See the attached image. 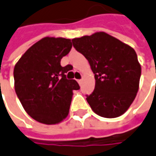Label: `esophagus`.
Listing matches in <instances>:
<instances>
[{"label": "esophagus", "mask_w": 156, "mask_h": 156, "mask_svg": "<svg viewBox=\"0 0 156 156\" xmlns=\"http://www.w3.org/2000/svg\"><path fill=\"white\" fill-rule=\"evenodd\" d=\"M78 83L80 85V84L82 83V79H78Z\"/></svg>", "instance_id": "34e87169"}]
</instances>
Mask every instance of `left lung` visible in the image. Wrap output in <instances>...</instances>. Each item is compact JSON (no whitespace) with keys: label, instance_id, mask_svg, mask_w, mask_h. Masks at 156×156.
Segmentation results:
<instances>
[{"label":"left lung","instance_id":"left-lung-1","mask_svg":"<svg viewBox=\"0 0 156 156\" xmlns=\"http://www.w3.org/2000/svg\"><path fill=\"white\" fill-rule=\"evenodd\" d=\"M73 47L88 60L95 89L86 100L93 112L116 118L129 108L139 89L141 68L129 45L105 32L72 39Z\"/></svg>","mask_w":156,"mask_h":156}]
</instances>
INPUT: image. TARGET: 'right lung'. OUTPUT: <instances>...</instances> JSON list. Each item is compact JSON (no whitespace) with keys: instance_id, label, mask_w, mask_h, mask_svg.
I'll list each match as a JSON object with an SVG mask.
<instances>
[{"instance_id":"1","label":"right lung","mask_w":156,"mask_h":156,"mask_svg":"<svg viewBox=\"0 0 156 156\" xmlns=\"http://www.w3.org/2000/svg\"><path fill=\"white\" fill-rule=\"evenodd\" d=\"M72 47L70 39L44 37L32 45L14 69L15 90L27 113L38 122L52 125L67 117L72 91L80 87L66 73L72 66L60 62Z\"/></svg>"}]
</instances>
